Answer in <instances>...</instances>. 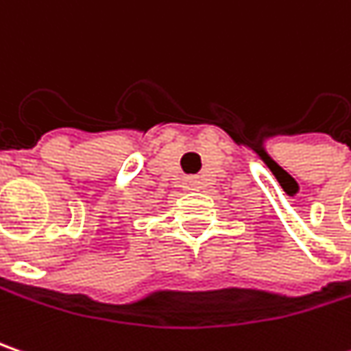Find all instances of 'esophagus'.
Instances as JSON below:
<instances>
[{"mask_svg": "<svg viewBox=\"0 0 351 351\" xmlns=\"http://www.w3.org/2000/svg\"><path fill=\"white\" fill-rule=\"evenodd\" d=\"M184 185L187 191H197V189H202V180L195 178V176H191V178H185Z\"/></svg>", "mask_w": 351, "mask_h": 351, "instance_id": "34e87169", "label": "esophagus"}]
</instances>
